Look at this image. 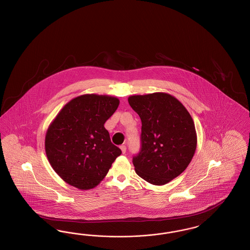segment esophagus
<instances>
[{"label":"esophagus","instance_id":"1","mask_svg":"<svg viewBox=\"0 0 250 250\" xmlns=\"http://www.w3.org/2000/svg\"><path fill=\"white\" fill-rule=\"evenodd\" d=\"M120 148L123 153H125V151H126V146H125V145H122V146H120Z\"/></svg>","mask_w":250,"mask_h":250}]
</instances>
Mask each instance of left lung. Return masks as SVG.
Returning <instances> with one entry per match:
<instances>
[{
	"mask_svg": "<svg viewBox=\"0 0 250 250\" xmlns=\"http://www.w3.org/2000/svg\"><path fill=\"white\" fill-rule=\"evenodd\" d=\"M128 103L142 122L135 171L149 184L164 186L192 161L198 142L194 121L175 97L165 92L132 95Z\"/></svg>",
	"mask_w": 250,
	"mask_h": 250,
	"instance_id": "1",
	"label": "left lung"
}]
</instances>
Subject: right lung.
<instances>
[{
	"label": "right lung",
	"instance_id": "1",
	"mask_svg": "<svg viewBox=\"0 0 250 250\" xmlns=\"http://www.w3.org/2000/svg\"><path fill=\"white\" fill-rule=\"evenodd\" d=\"M119 104L109 95H81L65 104L50 124L45 152L54 172L70 186L94 188L121 155L104 127Z\"/></svg>",
	"mask_w": 250,
	"mask_h": 250
}]
</instances>
